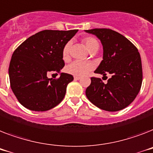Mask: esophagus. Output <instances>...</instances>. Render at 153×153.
Returning <instances> with one entry per match:
<instances>
[{
    "mask_svg": "<svg viewBox=\"0 0 153 153\" xmlns=\"http://www.w3.org/2000/svg\"><path fill=\"white\" fill-rule=\"evenodd\" d=\"M80 76H74V80H80Z\"/></svg>",
    "mask_w": 153,
    "mask_h": 153,
    "instance_id": "34e87169",
    "label": "esophagus"
}]
</instances>
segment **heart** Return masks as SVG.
I'll return each instance as SVG.
<instances>
[{
  "label": "heart",
  "mask_w": 153,
  "mask_h": 153,
  "mask_svg": "<svg viewBox=\"0 0 153 153\" xmlns=\"http://www.w3.org/2000/svg\"><path fill=\"white\" fill-rule=\"evenodd\" d=\"M83 42L86 46L87 49L90 52L94 51L95 49H99V42L95 38L92 37H86L83 39ZM69 49H70V43L68 42L65 45L63 51H62V57L63 59L66 60L69 57ZM93 69V65L89 62H79V61H75L66 67V72L72 75L77 76H81L90 71Z\"/></svg>",
  "instance_id": "1"
}]
</instances>
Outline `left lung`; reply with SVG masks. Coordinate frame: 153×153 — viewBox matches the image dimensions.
Instances as JSON below:
<instances>
[{
  "label": "left lung",
  "instance_id": "8db88e82",
  "mask_svg": "<svg viewBox=\"0 0 153 153\" xmlns=\"http://www.w3.org/2000/svg\"><path fill=\"white\" fill-rule=\"evenodd\" d=\"M85 31L95 35L103 48L102 61L96 73L112 75L107 84L100 78L91 77L85 94L95 106L107 111H118L129 106L140 91L142 65L137 47L125 36L107 28Z\"/></svg>",
  "mask_w": 153,
  "mask_h": 153
}]
</instances>
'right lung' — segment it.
Here are the masks:
<instances>
[{
	"mask_svg": "<svg viewBox=\"0 0 153 153\" xmlns=\"http://www.w3.org/2000/svg\"><path fill=\"white\" fill-rule=\"evenodd\" d=\"M77 30H42L16 49L8 74L11 88L24 107L46 111L64 99L73 76L62 73L59 78L50 79L47 75L51 72L59 73L65 66L62 51Z\"/></svg>",
	"mask_w": 153,
	"mask_h": 153,
	"instance_id": "obj_1",
	"label": "right lung"
}]
</instances>
